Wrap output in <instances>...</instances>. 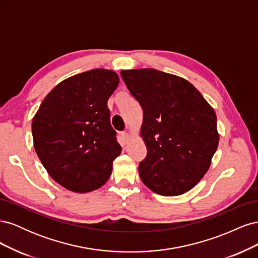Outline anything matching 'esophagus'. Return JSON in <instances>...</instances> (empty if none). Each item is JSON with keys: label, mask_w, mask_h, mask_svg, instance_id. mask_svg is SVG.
Wrapping results in <instances>:
<instances>
[{"label": "esophagus", "mask_w": 258, "mask_h": 258, "mask_svg": "<svg viewBox=\"0 0 258 258\" xmlns=\"http://www.w3.org/2000/svg\"><path fill=\"white\" fill-rule=\"evenodd\" d=\"M120 137H121L122 141H123L124 143H128V142L130 141V139H131V136L128 134V132H121Z\"/></svg>", "instance_id": "esophagus-1"}]
</instances>
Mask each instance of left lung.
Wrapping results in <instances>:
<instances>
[{
    "label": "left lung",
    "mask_w": 258,
    "mask_h": 258,
    "mask_svg": "<svg viewBox=\"0 0 258 258\" xmlns=\"http://www.w3.org/2000/svg\"><path fill=\"white\" fill-rule=\"evenodd\" d=\"M120 75L143 110L142 182L161 196L188 191L207 173L217 150L214 110L182 77L155 69L123 70Z\"/></svg>",
    "instance_id": "obj_1"
}]
</instances>
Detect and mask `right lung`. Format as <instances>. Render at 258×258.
I'll use <instances>...</instances> for the list:
<instances>
[{
  "instance_id": "add662e5",
  "label": "right lung",
  "mask_w": 258,
  "mask_h": 258,
  "mask_svg": "<svg viewBox=\"0 0 258 258\" xmlns=\"http://www.w3.org/2000/svg\"><path fill=\"white\" fill-rule=\"evenodd\" d=\"M119 83L96 69L62 81L43 100L32 121L35 152L48 174L67 189L89 192L112 173L121 146L107 100Z\"/></svg>"
}]
</instances>
